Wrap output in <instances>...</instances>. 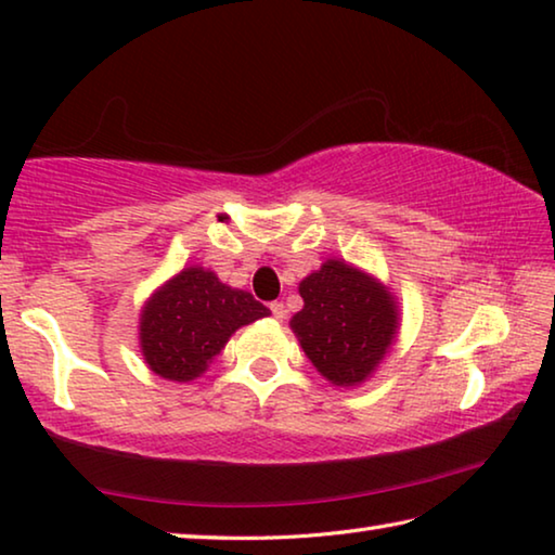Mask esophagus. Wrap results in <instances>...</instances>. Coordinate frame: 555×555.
<instances>
[{"label": "esophagus", "instance_id": "esophagus-1", "mask_svg": "<svg viewBox=\"0 0 555 555\" xmlns=\"http://www.w3.org/2000/svg\"><path fill=\"white\" fill-rule=\"evenodd\" d=\"M270 312L275 320H283L285 318V305L283 302H270Z\"/></svg>", "mask_w": 555, "mask_h": 555}]
</instances>
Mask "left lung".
I'll use <instances>...</instances> for the list:
<instances>
[{"label":"left lung","instance_id":"left-lung-1","mask_svg":"<svg viewBox=\"0 0 555 555\" xmlns=\"http://www.w3.org/2000/svg\"><path fill=\"white\" fill-rule=\"evenodd\" d=\"M300 295L305 307L289 325L305 354L332 385H360L395 337V297L377 280L339 260H327L307 275Z\"/></svg>","mask_w":555,"mask_h":555}]
</instances>
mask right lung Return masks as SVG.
Returning a JSON list of instances; mask_svg holds the SVG:
<instances>
[{"mask_svg":"<svg viewBox=\"0 0 555 555\" xmlns=\"http://www.w3.org/2000/svg\"><path fill=\"white\" fill-rule=\"evenodd\" d=\"M268 314V307L245 289L223 285L203 268H185L141 314L143 357L164 379H195L237 327Z\"/></svg>","mask_w":555,"mask_h":555,"instance_id":"right-lung-1","label":"right lung"}]
</instances>
